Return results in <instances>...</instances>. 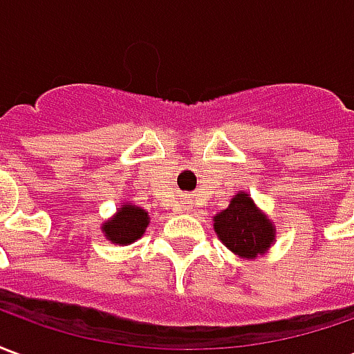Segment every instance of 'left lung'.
<instances>
[{
	"mask_svg": "<svg viewBox=\"0 0 354 354\" xmlns=\"http://www.w3.org/2000/svg\"><path fill=\"white\" fill-rule=\"evenodd\" d=\"M214 230L231 252L256 258L271 246L274 225L256 208L246 193H237L230 207L214 218Z\"/></svg>",
	"mask_w": 354,
	"mask_h": 354,
	"instance_id": "8db88e82",
	"label": "left lung"
}]
</instances>
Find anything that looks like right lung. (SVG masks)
I'll return each instance as SVG.
<instances>
[{"label": "right lung", "mask_w": 354, "mask_h": 354, "mask_svg": "<svg viewBox=\"0 0 354 354\" xmlns=\"http://www.w3.org/2000/svg\"><path fill=\"white\" fill-rule=\"evenodd\" d=\"M147 222H149V218L144 208L134 207V205H123L115 218L104 225V233L115 245H131L144 235Z\"/></svg>", "instance_id": "obj_1"}]
</instances>
